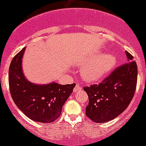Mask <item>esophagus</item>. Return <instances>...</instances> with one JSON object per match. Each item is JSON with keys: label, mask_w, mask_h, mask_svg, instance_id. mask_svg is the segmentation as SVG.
Here are the masks:
<instances>
[{"label": "esophagus", "mask_w": 146, "mask_h": 146, "mask_svg": "<svg viewBox=\"0 0 146 146\" xmlns=\"http://www.w3.org/2000/svg\"><path fill=\"white\" fill-rule=\"evenodd\" d=\"M81 91H82V87L81 86H79V84H76V87L74 88V89H73V92H81Z\"/></svg>", "instance_id": "1"}]
</instances>
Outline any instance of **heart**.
I'll return each instance as SVG.
<instances>
[{
	"label": "heart",
	"mask_w": 146,
	"mask_h": 146,
	"mask_svg": "<svg viewBox=\"0 0 146 146\" xmlns=\"http://www.w3.org/2000/svg\"><path fill=\"white\" fill-rule=\"evenodd\" d=\"M100 56V53L92 54L82 61L86 64L81 70V76L85 81L89 82H98L110 73L116 64V58L114 54L106 53Z\"/></svg>",
	"instance_id": "b5f03b06"
}]
</instances>
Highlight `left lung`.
I'll return each mask as SVG.
<instances>
[{"label":"left lung","instance_id":"left-lung-1","mask_svg":"<svg viewBox=\"0 0 146 146\" xmlns=\"http://www.w3.org/2000/svg\"><path fill=\"white\" fill-rule=\"evenodd\" d=\"M127 63L98 85L84 87L88 96L85 114L94 122L105 123L122 113L132 100L137 82V63L126 51Z\"/></svg>","mask_w":146,"mask_h":146}]
</instances>
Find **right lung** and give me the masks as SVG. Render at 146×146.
Listing matches in <instances>:
<instances>
[{
	"instance_id": "right-lung-1",
	"label": "right lung",
	"mask_w": 146,
	"mask_h": 146,
	"mask_svg": "<svg viewBox=\"0 0 146 146\" xmlns=\"http://www.w3.org/2000/svg\"><path fill=\"white\" fill-rule=\"evenodd\" d=\"M25 48L15 54L9 68V85L12 98L17 107L27 117L37 122L51 123L58 118L62 106L76 84L52 82L36 85L28 81L22 68Z\"/></svg>"
}]
</instances>
